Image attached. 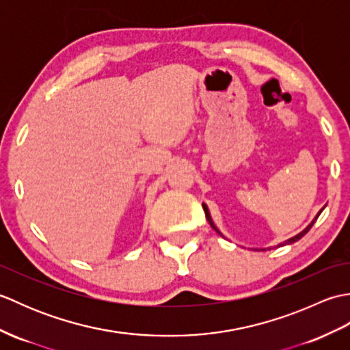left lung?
Masks as SVG:
<instances>
[{"mask_svg":"<svg viewBox=\"0 0 350 350\" xmlns=\"http://www.w3.org/2000/svg\"><path fill=\"white\" fill-rule=\"evenodd\" d=\"M203 209H204V213H206V218H207V221H209V224L212 226V228H213V230H215V232H217L218 234H221V233H219V230H218L217 227H215V224H213V222H212V218H211V213H209V209H207V206H206V204H203ZM321 213H322V211L317 213V217H316V218H314L313 221H311V224H310V226H308V227H307L306 230H302V232H301L299 234H296V236H293V237H292V239H288V241H286L284 243H293V242H296V241H299V239H301V237H302L304 234H307V233L310 232V228H311V227H313V224H314V222H316V219L319 218V215H321ZM221 236H222V234H221ZM281 245H282V243H281Z\"/></svg>","mask_w":350,"mask_h":350,"instance_id":"left-lung-1","label":"left lung"}]
</instances>
